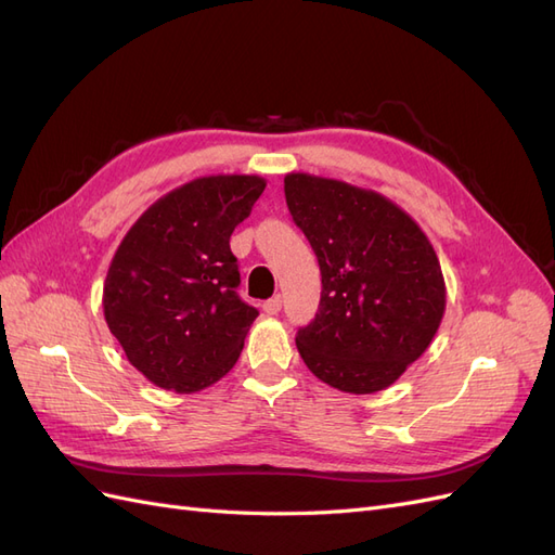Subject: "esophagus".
Here are the masks:
<instances>
[{
  "label": "esophagus",
  "mask_w": 555,
  "mask_h": 555,
  "mask_svg": "<svg viewBox=\"0 0 555 555\" xmlns=\"http://www.w3.org/2000/svg\"><path fill=\"white\" fill-rule=\"evenodd\" d=\"M280 310H282V298H280V296L268 298L266 304H263V312H266V314H278Z\"/></svg>",
  "instance_id": "1"
}]
</instances>
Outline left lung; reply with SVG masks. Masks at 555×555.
Instances as JSON below:
<instances>
[{
  "instance_id": "left-lung-1",
  "label": "left lung",
  "mask_w": 555,
  "mask_h": 555,
  "mask_svg": "<svg viewBox=\"0 0 555 555\" xmlns=\"http://www.w3.org/2000/svg\"><path fill=\"white\" fill-rule=\"evenodd\" d=\"M284 196L322 271L319 310L296 335L300 359L338 391L386 389L442 324L438 255L424 229L375 190L294 171Z\"/></svg>"
}]
</instances>
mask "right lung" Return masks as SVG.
I'll return each instance as SVG.
<instances>
[{
    "label": "right lung",
    "instance_id": "right-lung-1",
    "mask_svg": "<svg viewBox=\"0 0 555 555\" xmlns=\"http://www.w3.org/2000/svg\"><path fill=\"white\" fill-rule=\"evenodd\" d=\"M266 190L261 176L220 173L157 198L117 245L104 280V317L137 371L196 393L236 365L257 310L236 294L229 238Z\"/></svg>",
    "mask_w": 555,
    "mask_h": 555
}]
</instances>
